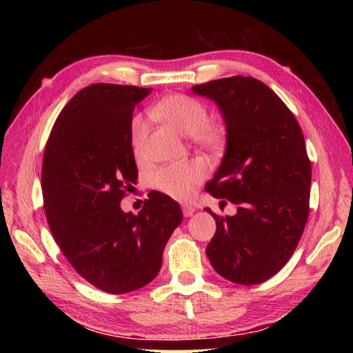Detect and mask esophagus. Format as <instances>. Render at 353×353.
<instances>
[{
  "instance_id": "1",
  "label": "esophagus",
  "mask_w": 353,
  "mask_h": 353,
  "mask_svg": "<svg viewBox=\"0 0 353 353\" xmlns=\"http://www.w3.org/2000/svg\"><path fill=\"white\" fill-rule=\"evenodd\" d=\"M182 211H183V215L186 216V219H188V216H191L194 212H196V208L191 206V205H183Z\"/></svg>"
}]
</instances>
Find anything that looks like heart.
<instances>
[{
	"mask_svg": "<svg viewBox=\"0 0 353 353\" xmlns=\"http://www.w3.org/2000/svg\"><path fill=\"white\" fill-rule=\"evenodd\" d=\"M152 115L179 133L188 134L194 144L200 147L214 150L221 145V130L208 121L209 115L206 106L192 97L182 94L165 97L152 109ZM147 134V118L137 115L132 119L130 125V144L134 156L144 153ZM205 176V165L199 161H190L159 168L154 172L153 181L156 188L167 196L177 200H188Z\"/></svg>",
	"mask_w": 353,
	"mask_h": 353,
	"instance_id": "1",
	"label": "heart"
}]
</instances>
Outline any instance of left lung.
Returning <instances> with one entry per match:
<instances>
[{
  "mask_svg": "<svg viewBox=\"0 0 353 353\" xmlns=\"http://www.w3.org/2000/svg\"><path fill=\"white\" fill-rule=\"evenodd\" d=\"M192 91L219 104L228 129L226 153L205 190L236 205L234 216L206 209L216 223L206 254L224 279L265 282L292 256L308 221L311 161L302 129L253 77L211 80Z\"/></svg>",
  "mask_w": 353,
  "mask_h": 353,
  "instance_id": "8db88e82",
  "label": "left lung"
}]
</instances>
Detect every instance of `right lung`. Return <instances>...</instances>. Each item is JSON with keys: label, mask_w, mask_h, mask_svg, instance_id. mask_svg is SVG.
<instances>
[{"label": "right lung", "mask_w": 353, "mask_h": 353, "mask_svg": "<svg viewBox=\"0 0 353 353\" xmlns=\"http://www.w3.org/2000/svg\"><path fill=\"white\" fill-rule=\"evenodd\" d=\"M152 89L94 83L59 114L42 161L43 209L52 236L76 272L110 294L152 282L182 223L177 201L152 191L138 215L121 200L137 182L130 144L134 106Z\"/></svg>", "instance_id": "add662e5"}]
</instances>
